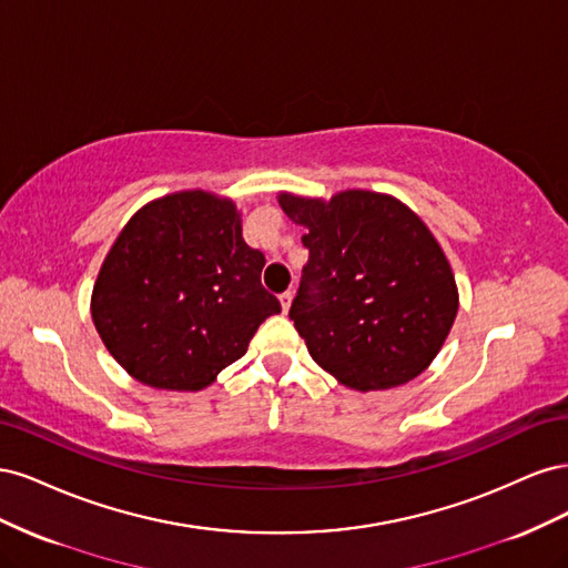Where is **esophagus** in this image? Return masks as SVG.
Here are the masks:
<instances>
[{
    "instance_id": "34e87169",
    "label": "esophagus",
    "mask_w": 568,
    "mask_h": 568,
    "mask_svg": "<svg viewBox=\"0 0 568 568\" xmlns=\"http://www.w3.org/2000/svg\"><path fill=\"white\" fill-rule=\"evenodd\" d=\"M291 301H294V291H284V294L280 296V303H282V311H284V313H288Z\"/></svg>"
}]
</instances>
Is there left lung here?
<instances>
[{"instance_id": "8db88e82", "label": "left lung", "mask_w": 568, "mask_h": 568, "mask_svg": "<svg viewBox=\"0 0 568 568\" xmlns=\"http://www.w3.org/2000/svg\"><path fill=\"white\" fill-rule=\"evenodd\" d=\"M311 251L288 317L307 353L343 386L386 390L419 376L448 338L457 284L443 248L405 203L348 189L280 194Z\"/></svg>"}]
</instances>
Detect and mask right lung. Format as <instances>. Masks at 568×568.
Segmentation results:
<instances>
[{
    "instance_id": "1",
    "label": "right lung",
    "mask_w": 568,
    "mask_h": 568,
    "mask_svg": "<svg viewBox=\"0 0 568 568\" xmlns=\"http://www.w3.org/2000/svg\"><path fill=\"white\" fill-rule=\"evenodd\" d=\"M263 267L230 199L201 189L168 194L118 234L92 291V320L136 382L201 390L282 313L261 284Z\"/></svg>"
}]
</instances>
